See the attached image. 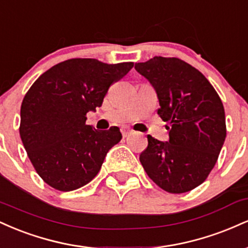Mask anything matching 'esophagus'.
<instances>
[{
    "instance_id": "34e87169",
    "label": "esophagus",
    "mask_w": 248,
    "mask_h": 248,
    "mask_svg": "<svg viewBox=\"0 0 248 248\" xmlns=\"http://www.w3.org/2000/svg\"><path fill=\"white\" fill-rule=\"evenodd\" d=\"M132 134H133V130H130V129L122 130V135H124V138H127V136L132 135Z\"/></svg>"
}]
</instances>
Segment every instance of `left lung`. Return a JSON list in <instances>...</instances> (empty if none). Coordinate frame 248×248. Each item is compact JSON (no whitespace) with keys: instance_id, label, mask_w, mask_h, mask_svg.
<instances>
[{"instance_id":"1","label":"left lung","mask_w":248,"mask_h":248,"mask_svg":"<svg viewBox=\"0 0 248 248\" xmlns=\"http://www.w3.org/2000/svg\"><path fill=\"white\" fill-rule=\"evenodd\" d=\"M135 70L155 88L157 114L170 124L169 141L147 136L142 167L164 191H191L211 172L226 138L223 102L203 73L179 58L156 56Z\"/></svg>"}]
</instances>
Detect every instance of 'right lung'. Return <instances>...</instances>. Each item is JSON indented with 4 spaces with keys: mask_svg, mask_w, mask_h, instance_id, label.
Here are the masks:
<instances>
[{
    "mask_svg": "<svg viewBox=\"0 0 248 248\" xmlns=\"http://www.w3.org/2000/svg\"><path fill=\"white\" fill-rule=\"evenodd\" d=\"M133 66L132 62L73 58L51 67L29 88L19 135L37 173L51 187L72 191L86 186L108 150L120 142L118 127L100 132L86 124V114L101 106L110 85Z\"/></svg>",
    "mask_w": 248,
    "mask_h": 248,
    "instance_id": "obj_1",
    "label": "right lung"
}]
</instances>
